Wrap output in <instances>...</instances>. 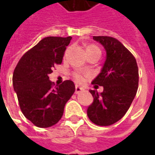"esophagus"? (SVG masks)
<instances>
[{"label": "esophagus", "mask_w": 155, "mask_h": 155, "mask_svg": "<svg viewBox=\"0 0 155 155\" xmlns=\"http://www.w3.org/2000/svg\"><path fill=\"white\" fill-rule=\"evenodd\" d=\"M82 91H83V88H81V86H79V85H77V84L75 85V93H76V94L80 93V92Z\"/></svg>", "instance_id": "esophagus-1"}]
</instances>
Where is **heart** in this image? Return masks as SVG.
<instances>
[{"instance_id": "b5f03b06", "label": "heart", "mask_w": 155, "mask_h": 155, "mask_svg": "<svg viewBox=\"0 0 155 155\" xmlns=\"http://www.w3.org/2000/svg\"><path fill=\"white\" fill-rule=\"evenodd\" d=\"M85 53L87 54V56L92 54H101V50H100V48L98 47L97 45H95L94 44L87 45L85 46ZM73 77L78 82H82V81H84V75L81 74L79 72H74L73 73Z\"/></svg>"}]
</instances>
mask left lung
Listing matches in <instances>:
<instances>
[{
	"label": "left lung",
	"mask_w": 155,
	"mask_h": 155,
	"mask_svg": "<svg viewBox=\"0 0 155 155\" xmlns=\"http://www.w3.org/2000/svg\"><path fill=\"white\" fill-rule=\"evenodd\" d=\"M106 51V60L101 72L92 81L98 93L91 90L94 98L88 107L89 119L100 126H108L126 114L139 86V69L132 53L117 39L110 36H93Z\"/></svg>",
	"instance_id": "8db88e82"
}]
</instances>
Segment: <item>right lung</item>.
Segmentation results:
<instances>
[{"mask_svg": "<svg viewBox=\"0 0 155 155\" xmlns=\"http://www.w3.org/2000/svg\"><path fill=\"white\" fill-rule=\"evenodd\" d=\"M71 36H48L23 54L15 66L12 82L21 110L40 128H48L61 120L64 105L75 91L71 81L55 85L49 74L61 64Z\"/></svg>", "mask_w": 155, "mask_h": 155, "instance_id": "obj_1", "label": "right lung"}]
</instances>
